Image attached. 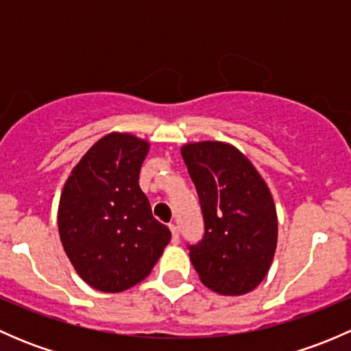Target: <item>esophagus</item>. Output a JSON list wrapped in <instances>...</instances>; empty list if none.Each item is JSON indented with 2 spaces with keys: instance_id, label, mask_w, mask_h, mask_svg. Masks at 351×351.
<instances>
[{
  "instance_id": "obj_1",
  "label": "esophagus",
  "mask_w": 351,
  "mask_h": 351,
  "mask_svg": "<svg viewBox=\"0 0 351 351\" xmlns=\"http://www.w3.org/2000/svg\"><path fill=\"white\" fill-rule=\"evenodd\" d=\"M169 231H171V238H173V243H178L180 241V234H178V228H176L175 224H169Z\"/></svg>"
}]
</instances>
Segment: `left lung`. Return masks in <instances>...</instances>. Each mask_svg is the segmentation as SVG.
Returning <instances> with one entry per match:
<instances>
[{
	"mask_svg": "<svg viewBox=\"0 0 351 351\" xmlns=\"http://www.w3.org/2000/svg\"><path fill=\"white\" fill-rule=\"evenodd\" d=\"M200 198L205 236L190 247L202 284L221 295H243L267 277L278 239L274 197L238 147L222 141L182 146Z\"/></svg>",
	"mask_w": 351,
	"mask_h": 351,
	"instance_id": "obj_1",
	"label": "left lung"
}]
</instances>
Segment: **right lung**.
Returning <instances> with one entry per match:
<instances>
[{
  "label": "right lung",
  "instance_id": "add662e5",
  "mask_svg": "<svg viewBox=\"0 0 351 351\" xmlns=\"http://www.w3.org/2000/svg\"><path fill=\"white\" fill-rule=\"evenodd\" d=\"M149 147V141L130 132H110L84 153L62 189V247L76 274L101 292H123L143 282L171 239L139 186Z\"/></svg>",
  "mask_w": 351,
  "mask_h": 351
}]
</instances>
